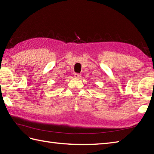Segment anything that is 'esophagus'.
I'll list each match as a JSON object with an SVG mask.
<instances>
[{
  "instance_id": "obj_1",
  "label": "esophagus",
  "mask_w": 154,
  "mask_h": 154,
  "mask_svg": "<svg viewBox=\"0 0 154 154\" xmlns=\"http://www.w3.org/2000/svg\"><path fill=\"white\" fill-rule=\"evenodd\" d=\"M74 77L75 78H78V79H79V78H80L81 77V75L80 74H79V73H75L74 74Z\"/></svg>"
}]
</instances>
